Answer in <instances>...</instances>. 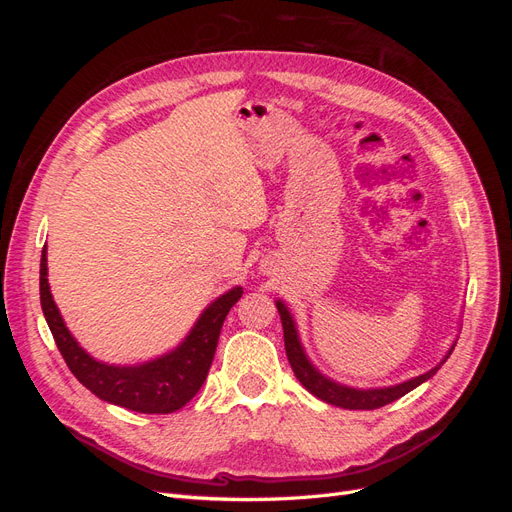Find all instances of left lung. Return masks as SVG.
<instances>
[{"instance_id":"obj_1","label":"left lung","mask_w":512,"mask_h":512,"mask_svg":"<svg viewBox=\"0 0 512 512\" xmlns=\"http://www.w3.org/2000/svg\"><path fill=\"white\" fill-rule=\"evenodd\" d=\"M275 307L282 318L286 356H288V363L294 371V376H297V380L305 386V389L312 395H316L318 399L327 401V404H331V406L346 408V410H376V408L391 404V401H395L399 397H404L406 393L416 389L418 384L427 382L433 374H436L448 356H451V352L455 350V344H453L451 350L446 352V356L436 367H431L429 371H425V374L416 376L412 380H406V382L395 384V386H384V389H354V386L339 384V382L320 374V371L312 365V361L307 359V354L301 346L297 324H294L288 307L282 301H275Z\"/></svg>"}]
</instances>
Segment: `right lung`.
I'll use <instances>...</instances> for the list:
<instances>
[{
    "mask_svg": "<svg viewBox=\"0 0 512 512\" xmlns=\"http://www.w3.org/2000/svg\"><path fill=\"white\" fill-rule=\"evenodd\" d=\"M46 269V245L40 258V303L46 324L66 365L85 389L96 397L143 414H170L183 408L200 391L213 363L222 324L243 288L235 286L215 299L183 342L158 359L141 365H108L87 354L68 331L53 301Z\"/></svg>",
    "mask_w": 512,
    "mask_h": 512,
    "instance_id": "obj_1",
    "label": "right lung"
}]
</instances>
